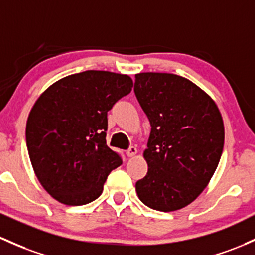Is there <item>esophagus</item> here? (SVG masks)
I'll return each instance as SVG.
<instances>
[{"mask_svg":"<svg viewBox=\"0 0 255 255\" xmlns=\"http://www.w3.org/2000/svg\"><path fill=\"white\" fill-rule=\"evenodd\" d=\"M136 152H138V150H136L135 146H130L129 149L126 150V155H127L128 157H133L134 155H136Z\"/></svg>","mask_w":255,"mask_h":255,"instance_id":"34e87169","label":"esophagus"}]
</instances>
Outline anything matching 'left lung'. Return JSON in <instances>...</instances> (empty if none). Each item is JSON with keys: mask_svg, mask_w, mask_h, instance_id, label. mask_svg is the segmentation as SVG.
<instances>
[{"mask_svg": "<svg viewBox=\"0 0 255 255\" xmlns=\"http://www.w3.org/2000/svg\"><path fill=\"white\" fill-rule=\"evenodd\" d=\"M134 93L151 125L149 170L136 181L145 206L172 212L192 202L214 174L224 147L222 115L212 98L174 74L135 75Z\"/></svg>", "mask_w": 255, "mask_h": 255, "instance_id": "left-lung-1", "label": "left lung"}]
</instances>
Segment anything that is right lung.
<instances>
[{"instance_id": "obj_1", "label": "right lung", "mask_w": 255, "mask_h": 255, "mask_svg": "<svg viewBox=\"0 0 255 255\" xmlns=\"http://www.w3.org/2000/svg\"><path fill=\"white\" fill-rule=\"evenodd\" d=\"M132 87L127 75L88 70L57 81L35 103L26 146L36 177L55 200L82 206L102 195L108 175L122 164L106 145L108 111Z\"/></svg>"}]
</instances>
